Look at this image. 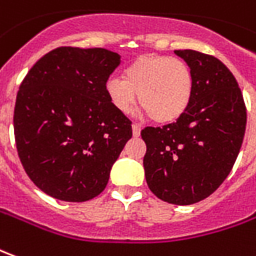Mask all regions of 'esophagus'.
I'll use <instances>...</instances> for the list:
<instances>
[{
	"label": "esophagus",
	"mask_w": 256,
	"mask_h": 256,
	"mask_svg": "<svg viewBox=\"0 0 256 256\" xmlns=\"http://www.w3.org/2000/svg\"><path fill=\"white\" fill-rule=\"evenodd\" d=\"M132 128H133V136L134 137H138L141 133V128L140 124H137V123H133L132 124Z\"/></svg>",
	"instance_id": "obj_1"
}]
</instances>
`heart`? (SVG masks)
<instances>
[{
	"mask_svg": "<svg viewBox=\"0 0 256 256\" xmlns=\"http://www.w3.org/2000/svg\"><path fill=\"white\" fill-rule=\"evenodd\" d=\"M105 92L118 112L128 115L138 101L154 122H176L186 114L194 96V74L184 60L168 55H141L123 70L122 78H110Z\"/></svg>",
	"mask_w": 256,
	"mask_h": 256,
	"instance_id": "b5f03b06",
	"label": "heart"
}]
</instances>
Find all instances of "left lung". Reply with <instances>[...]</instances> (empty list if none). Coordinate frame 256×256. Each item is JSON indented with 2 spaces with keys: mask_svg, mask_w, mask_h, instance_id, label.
Returning <instances> with one entry per match:
<instances>
[{
  "mask_svg": "<svg viewBox=\"0 0 256 256\" xmlns=\"http://www.w3.org/2000/svg\"><path fill=\"white\" fill-rule=\"evenodd\" d=\"M194 74V96L182 118L164 128H146L144 170L150 190L174 205L200 202L218 190L240 152L246 124L244 98L220 60L178 50Z\"/></svg>",
  "mask_w": 256,
  "mask_h": 256,
  "instance_id": "obj_1",
  "label": "left lung"
}]
</instances>
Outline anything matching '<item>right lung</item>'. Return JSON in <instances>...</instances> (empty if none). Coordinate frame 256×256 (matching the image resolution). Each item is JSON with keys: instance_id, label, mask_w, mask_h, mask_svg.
I'll return each instance as SVG.
<instances>
[{"instance_id": "right-lung-1", "label": "right lung", "mask_w": 256, "mask_h": 256, "mask_svg": "<svg viewBox=\"0 0 256 256\" xmlns=\"http://www.w3.org/2000/svg\"><path fill=\"white\" fill-rule=\"evenodd\" d=\"M120 55L60 47L36 62L16 96L14 130L24 170L48 196L83 202L101 194L132 138V122L110 105L105 83Z\"/></svg>"}]
</instances>
